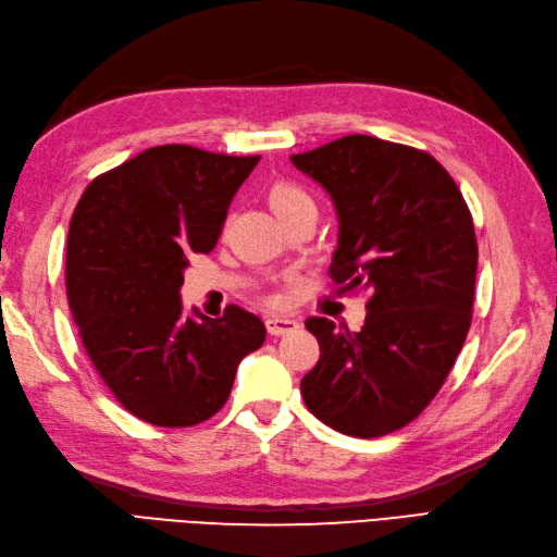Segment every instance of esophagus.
Instances as JSON below:
<instances>
[{"instance_id": "obj_1", "label": "esophagus", "mask_w": 557, "mask_h": 557, "mask_svg": "<svg viewBox=\"0 0 557 557\" xmlns=\"http://www.w3.org/2000/svg\"><path fill=\"white\" fill-rule=\"evenodd\" d=\"M295 329H300V321L293 317H269L267 319V331L271 336H283V333H290Z\"/></svg>"}]
</instances>
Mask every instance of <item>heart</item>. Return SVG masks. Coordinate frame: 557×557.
<instances>
[{"instance_id":"b5f03b06","label":"heart","mask_w":557,"mask_h":557,"mask_svg":"<svg viewBox=\"0 0 557 557\" xmlns=\"http://www.w3.org/2000/svg\"><path fill=\"white\" fill-rule=\"evenodd\" d=\"M269 205L276 212V216H283V214L293 212V209L305 207V205H314V202H312V197L300 188V185L276 183L274 188L269 190Z\"/></svg>"}]
</instances>
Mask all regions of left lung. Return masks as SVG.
I'll use <instances>...</instances> for the list:
<instances>
[{
  "label": "left lung",
  "mask_w": 557,
  "mask_h": 557,
  "mask_svg": "<svg viewBox=\"0 0 557 557\" xmlns=\"http://www.w3.org/2000/svg\"><path fill=\"white\" fill-rule=\"evenodd\" d=\"M290 162L338 216L329 274L367 290L362 331L310 317L319 362L300 381L307 410L357 438L398 431L448 379L472 324L476 236L450 174L414 147L345 135Z\"/></svg>",
  "instance_id": "left-lung-1"
}]
</instances>
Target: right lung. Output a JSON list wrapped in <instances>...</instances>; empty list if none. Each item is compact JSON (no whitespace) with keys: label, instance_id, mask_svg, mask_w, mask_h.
<instances>
[{"label":"right lung","instance_id":"add662e5","mask_svg":"<svg viewBox=\"0 0 557 557\" xmlns=\"http://www.w3.org/2000/svg\"><path fill=\"white\" fill-rule=\"evenodd\" d=\"M259 157L159 145L97 176L71 216L66 295L83 348L116 400L154 426L216 414L262 319L183 314V271L212 252L228 205Z\"/></svg>","mask_w":557,"mask_h":557}]
</instances>
